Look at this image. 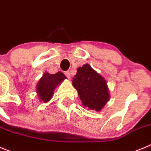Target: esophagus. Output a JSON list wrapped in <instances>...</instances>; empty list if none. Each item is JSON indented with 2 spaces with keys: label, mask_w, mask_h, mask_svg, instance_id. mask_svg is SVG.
Returning <instances> with one entry per match:
<instances>
[{
  "label": "esophagus",
  "mask_w": 151,
  "mask_h": 151,
  "mask_svg": "<svg viewBox=\"0 0 151 151\" xmlns=\"http://www.w3.org/2000/svg\"><path fill=\"white\" fill-rule=\"evenodd\" d=\"M65 76L68 79H70V77H71V74H70V71H69V70H68V71H65Z\"/></svg>",
  "instance_id": "1"
}]
</instances>
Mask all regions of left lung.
Wrapping results in <instances>:
<instances>
[{"label":"left lung","mask_w":151,"mask_h":151,"mask_svg":"<svg viewBox=\"0 0 151 151\" xmlns=\"http://www.w3.org/2000/svg\"><path fill=\"white\" fill-rule=\"evenodd\" d=\"M83 107L100 111L110 99L107 82L89 64L79 67L72 80Z\"/></svg>","instance_id":"1"}]
</instances>
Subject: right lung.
Here are the masks:
<instances>
[{
    "label": "right lung",
    "mask_w": 151,
    "mask_h": 151,
    "mask_svg": "<svg viewBox=\"0 0 151 151\" xmlns=\"http://www.w3.org/2000/svg\"><path fill=\"white\" fill-rule=\"evenodd\" d=\"M65 79V74L61 71H58L54 74L48 72L44 73L37 84L36 87L37 94L40 101L43 103L48 102L52 99L56 86L60 85L61 83Z\"/></svg>",
    "instance_id": "1"
}]
</instances>
